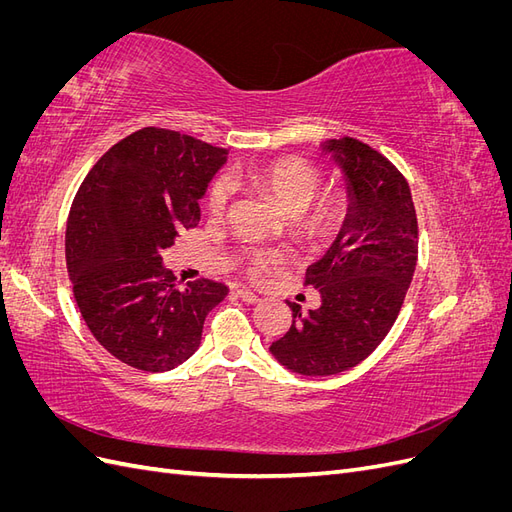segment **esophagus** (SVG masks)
Wrapping results in <instances>:
<instances>
[{
	"mask_svg": "<svg viewBox=\"0 0 512 512\" xmlns=\"http://www.w3.org/2000/svg\"><path fill=\"white\" fill-rule=\"evenodd\" d=\"M237 297H239L241 301H245V303H258V301H260L258 294H254L252 290H247V288H239V290H237Z\"/></svg>",
	"mask_w": 512,
	"mask_h": 512,
	"instance_id": "esophagus-1",
	"label": "esophagus"
}]
</instances>
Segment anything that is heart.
<instances>
[{"mask_svg":"<svg viewBox=\"0 0 512 512\" xmlns=\"http://www.w3.org/2000/svg\"><path fill=\"white\" fill-rule=\"evenodd\" d=\"M247 183L269 194L275 205L284 213L292 215L294 230L303 239L324 241L333 237L342 226L348 213V198L342 190H331L316 198L322 175L320 170L303 158L288 156L277 158L269 164L250 168L241 173ZM230 198V183L218 177L209 188L207 203L213 213H222ZM286 254L271 247H250L241 254V265L252 277H262L269 271L282 267Z\"/></svg>","mask_w":512,"mask_h":512,"instance_id":"1","label":"heart"}]
</instances>
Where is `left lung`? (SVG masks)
<instances>
[{
  "mask_svg": "<svg viewBox=\"0 0 512 512\" xmlns=\"http://www.w3.org/2000/svg\"><path fill=\"white\" fill-rule=\"evenodd\" d=\"M342 168L348 213L329 252L305 271L320 307L303 316L297 303L271 354L301 376H333L374 352L404 305L418 258V224L406 177L356 138L322 143Z\"/></svg>",
  "mask_w": 512,
  "mask_h": 512,
  "instance_id": "obj_1",
  "label": "left lung"
}]
</instances>
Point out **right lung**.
<instances>
[{
    "instance_id": "right-lung-1",
    "label": "right lung",
    "mask_w": 512,
    "mask_h": 512,
    "mask_svg": "<svg viewBox=\"0 0 512 512\" xmlns=\"http://www.w3.org/2000/svg\"><path fill=\"white\" fill-rule=\"evenodd\" d=\"M226 149L143 128L108 149L76 192L66 265L81 316L100 346L134 369L168 371L196 352L228 288L200 277L177 286L162 254L200 222L198 200Z\"/></svg>"
}]
</instances>
